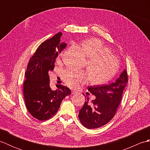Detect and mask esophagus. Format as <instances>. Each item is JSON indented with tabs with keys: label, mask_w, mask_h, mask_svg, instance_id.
I'll use <instances>...</instances> for the list:
<instances>
[{
	"label": "esophagus",
	"mask_w": 150,
	"mask_h": 150,
	"mask_svg": "<svg viewBox=\"0 0 150 150\" xmlns=\"http://www.w3.org/2000/svg\"><path fill=\"white\" fill-rule=\"evenodd\" d=\"M76 93H77V91H75V90H71V94L72 95H74V94H76Z\"/></svg>",
	"instance_id": "1"
}]
</instances>
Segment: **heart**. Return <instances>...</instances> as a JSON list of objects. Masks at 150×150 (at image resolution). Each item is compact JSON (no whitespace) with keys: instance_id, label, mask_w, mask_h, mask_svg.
Here are the masks:
<instances>
[{"instance_id":"heart-1","label":"heart","mask_w":150,"mask_h":150,"mask_svg":"<svg viewBox=\"0 0 150 150\" xmlns=\"http://www.w3.org/2000/svg\"><path fill=\"white\" fill-rule=\"evenodd\" d=\"M81 45L88 58L87 69L91 83L104 85L112 80L119 71L120 62L116 55L111 54L110 47L97 38L82 41ZM63 79L66 84L74 88L88 80L84 72L75 69L64 71Z\"/></svg>"}]
</instances>
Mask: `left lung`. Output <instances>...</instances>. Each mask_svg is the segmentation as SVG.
<instances>
[{
  "instance_id": "8db88e82",
  "label": "left lung",
  "mask_w": 150,
  "mask_h": 150,
  "mask_svg": "<svg viewBox=\"0 0 150 150\" xmlns=\"http://www.w3.org/2000/svg\"><path fill=\"white\" fill-rule=\"evenodd\" d=\"M128 82V73L124 69L119 77L108 85L89 86L88 91L96 98L91 102L87 98L79 111V118L82 125L88 129H95L109 122L116 113Z\"/></svg>"
}]
</instances>
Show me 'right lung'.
Instances as JSON below:
<instances>
[{"mask_svg":"<svg viewBox=\"0 0 150 150\" xmlns=\"http://www.w3.org/2000/svg\"><path fill=\"white\" fill-rule=\"evenodd\" d=\"M62 35L59 32L38 47L25 73V104L31 115L39 120L52 118L58 111L62 100L71 94V90L64 86L57 85L55 91L50 86L48 73L53 70L55 59L66 46L65 43H60Z\"/></svg>","mask_w":150,"mask_h":150,"instance_id":"right-lung-1","label":"right lung"}]
</instances>
